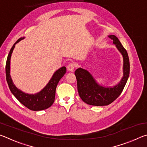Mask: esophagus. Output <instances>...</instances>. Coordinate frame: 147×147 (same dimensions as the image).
Segmentation results:
<instances>
[{"label":"esophagus","mask_w":147,"mask_h":147,"mask_svg":"<svg viewBox=\"0 0 147 147\" xmlns=\"http://www.w3.org/2000/svg\"><path fill=\"white\" fill-rule=\"evenodd\" d=\"M74 68H75V64L73 63H69L67 65V69H68L69 71L73 72L74 71Z\"/></svg>","instance_id":"1"}]
</instances>
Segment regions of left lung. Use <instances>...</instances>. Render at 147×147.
Listing matches in <instances>:
<instances>
[{
	"label": "left lung",
	"instance_id": "1",
	"mask_svg": "<svg viewBox=\"0 0 147 147\" xmlns=\"http://www.w3.org/2000/svg\"><path fill=\"white\" fill-rule=\"evenodd\" d=\"M123 58V76L119 83L113 87H104L96 82L93 76L82 68L74 72L77 80L78 94L84 102L92 106H107L118 98L123 91L130 74V61L127 51L114 35L108 36Z\"/></svg>",
	"mask_w": 147,
	"mask_h": 147
}]
</instances>
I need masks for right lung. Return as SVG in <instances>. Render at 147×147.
I'll list each match as a JSON object with an SVG mask.
<instances>
[{
    "label": "right lung",
    "mask_w": 147,
    "mask_h": 147,
    "mask_svg": "<svg viewBox=\"0 0 147 147\" xmlns=\"http://www.w3.org/2000/svg\"><path fill=\"white\" fill-rule=\"evenodd\" d=\"M24 38H21L13 44L9 51L6 64V81L8 82L9 88L12 94L22 104L30 110L41 111L51 107L54 102L57 85L66 73L65 67H62L54 73L51 79L50 80L47 86L41 91L36 94L25 93L20 89H17L12 82L10 76V59L13 51L18 42Z\"/></svg>",
    "instance_id": "obj_1"
}]
</instances>
